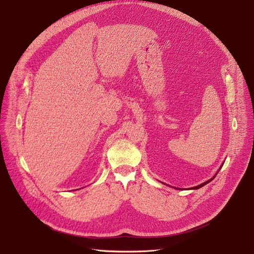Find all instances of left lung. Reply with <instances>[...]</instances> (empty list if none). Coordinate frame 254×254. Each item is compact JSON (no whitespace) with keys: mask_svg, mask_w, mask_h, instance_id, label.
Segmentation results:
<instances>
[{"mask_svg":"<svg viewBox=\"0 0 254 254\" xmlns=\"http://www.w3.org/2000/svg\"><path fill=\"white\" fill-rule=\"evenodd\" d=\"M219 170H220V169H219ZM218 172H219V171H218ZM218 172H217V173H216V175H217V174H218ZM216 175H215V176H214V177H213V178H212V179H210V180H208V181H206V182H204V183H202V184H201V185H198V186H196V187H193V188H191V189H193V190H197V189H199V188H201V187H203V186H205V185H206V184H208V183H209V182H211V181H212V180H213V179H214V178H215V177H216ZM175 189H177V188H175Z\"/></svg>","mask_w":254,"mask_h":254,"instance_id":"1","label":"left lung"}]
</instances>
